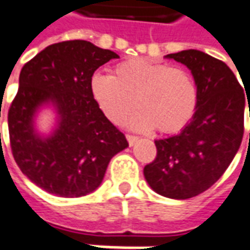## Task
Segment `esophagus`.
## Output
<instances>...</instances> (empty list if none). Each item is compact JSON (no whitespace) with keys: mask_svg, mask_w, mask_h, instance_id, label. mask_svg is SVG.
<instances>
[{"mask_svg":"<svg viewBox=\"0 0 250 250\" xmlns=\"http://www.w3.org/2000/svg\"><path fill=\"white\" fill-rule=\"evenodd\" d=\"M125 138H127V141H128V145H130V146H134L136 142L139 141V138H138V136L130 135V134H127V135H125Z\"/></svg>","mask_w":250,"mask_h":250,"instance_id":"obj_1","label":"esophagus"}]
</instances>
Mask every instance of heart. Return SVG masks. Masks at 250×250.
Wrapping results in <instances>:
<instances>
[{
  "mask_svg": "<svg viewBox=\"0 0 250 250\" xmlns=\"http://www.w3.org/2000/svg\"><path fill=\"white\" fill-rule=\"evenodd\" d=\"M91 95L104 116L122 125L134 108L128 125L139 131L171 134L191 120L198 105V88L184 68L147 59H130L112 68V76L95 73ZM136 103H133V100Z\"/></svg>",
  "mask_w": 250,
  "mask_h": 250,
  "instance_id": "b5f03b06",
  "label": "heart"
}]
</instances>
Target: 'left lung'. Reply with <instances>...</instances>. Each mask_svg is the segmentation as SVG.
I'll return each mask as SVG.
<instances>
[{"label":"left lung","mask_w":250,"mask_h":250,"mask_svg":"<svg viewBox=\"0 0 250 250\" xmlns=\"http://www.w3.org/2000/svg\"><path fill=\"white\" fill-rule=\"evenodd\" d=\"M166 59L191 71L198 105L178 135L155 141L157 157L143 173L155 193L188 199L213 186L238 151L244 135L245 92L230 68L205 52L188 49Z\"/></svg>","instance_id":"obj_1"}]
</instances>
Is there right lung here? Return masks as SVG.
Segmentation results:
<instances>
[{
    "mask_svg": "<svg viewBox=\"0 0 250 250\" xmlns=\"http://www.w3.org/2000/svg\"><path fill=\"white\" fill-rule=\"evenodd\" d=\"M118 57L89 41L71 40L46 46L22 66L8 114L10 147L21 171L46 193L65 198L92 193L112 157L128 146L89 88L93 72ZM44 105L58 114L48 137L34 125Z\"/></svg>",
    "mask_w": 250,
    "mask_h": 250,
    "instance_id": "1",
    "label": "right lung"
}]
</instances>
